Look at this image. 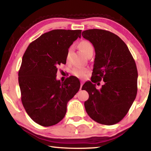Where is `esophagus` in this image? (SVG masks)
<instances>
[{
    "label": "esophagus",
    "mask_w": 151,
    "mask_h": 151,
    "mask_svg": "<svg viewBox=\"0 0 151 151\" xmlns=\"http://www.w3.org/2000/svg\"><path fill=\"white\" fill-rule=\"evenodd\" d=\"M83 84H84V81H81V87H80L81 90V88H82V86H83Z\"/></svg>",
    "instance_id": "esophagus-1"
}]
</instances>
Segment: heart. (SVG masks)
Returning <instances> with one entry per match:
<instances>
[{"mask_svg":"<svg viewBox=\"0 0 151 151\" xmlns=\"http://www.w3.org/2000/svg\"><path fill=\"white\" fill-rule=\"evenodd\" d=\"M78 48L86 57H87L91 53L93 52V45L87 40H82L81 42H79ZM70 52L71 48H69L67 51V53H66V59H68V58H69ZM88 71L89 70L86 68H75L73 70L72 73L73 75H75L76 77L83 78L86 76V74L88 73Z\"/></svg>","mask_w":151,"mask_h":151,"instance_id":"heart-1","label":"heart"}]
</instances>
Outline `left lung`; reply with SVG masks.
<instances>
[{
    "label": "left lung",
    "mask_w": 151,
    "mask_h": 151,
    "mask_svg": "<svg viewBox=\"0 0 151 151\" xmlns=\"http://www.w3.org/2000/svg\"><path fill=\"white\" fill-rule=\"evenodd\" d=\"M82 36L93 44L96 53L92 82H86L82 87L89 94L85 102L86 111L98 123H118L136 98V63L127 45L114 33L94 29L84 30ZM101 80L105 83L99 90L93 83Z\"/></svg>",
    "instance_id": "1"
}]
</instances>
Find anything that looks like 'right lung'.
<instances>
[{
	"label": "right lung",
	"instance_id": "1",
	"mask_svg": "<svg viewBox=\"0 0 151 151\" xmlns=\"http://www.w3.org/2000/svg\"><path fill=\"white\" fill-rule=\"evenodd\" d=\"M81 37V30L56 29L42 35L27 47L19 71L21 101L36 123L50 127L65 116L67 103L80 88L73 76L63 83L56 79L58 67L66 64V53Z\"/></svg>",
	"mask_w": 151,
	"mask_h": 151
}]
</instances>
